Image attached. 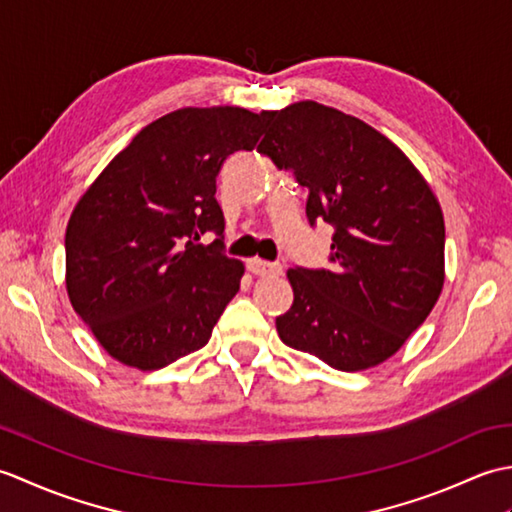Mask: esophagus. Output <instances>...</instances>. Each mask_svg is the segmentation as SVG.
<instances>
[{
    "label": "esophagus",
    "mask_w": 512,
    "mask_h": 512,
    "mask_svg": "<svg viewBox=\"0 0 512 512\" xmlns=\"http://www.w3.org/2000/svg\"><path fill=\"white\" fill-rule=\"evenodd\" d=\"M248 270L253 275H259V277H275V275H281V264L277 262H266V259H259V257H253L248 259Z\"/></svg>",
    "instance_id": "34e87169"
}]
</instances>
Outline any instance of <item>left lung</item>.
<instances>
[{"mask_svg":"<svg viewBox=\"0 0 512 512\" xmlns=\"http://www.w3.org/2000/svg\"><path fill=\"white\" fill-rule=\"evenodd\" d=\"M259 154L308 189L310 226L334 228L330 268H290L279 339L341 372L396 354L444 284V220L411 160L361 118L299 101L270 112Z\"/></svg>","mask_w":512,"mask_h":512,"instance_id":"1","label":"left lung"}]
</instances>
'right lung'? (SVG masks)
Listing matches in <instances>:
<instances>
[{"instance_id": "obj_1", "label": "right lung", "mask_w": 512, "mask_h": 512, "mask_svg": "<svg viewBox=\"0 0 512 512\" xmlns=\"http://www.w3.org/2000/svg\"><path fill=\"white\" fill-rule=\"evenodd\" d=\"M268 112L182 107L149 123L83 193L65 231V286L105 352L143 372L200 350L239 290L215 200L222 162ZM218 235L204 247L199 237Z\"/></svg>"}]
</instances>
